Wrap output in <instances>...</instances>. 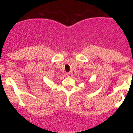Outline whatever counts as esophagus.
<instances>
[{"mask_svg": "<svg viewBox=\"0 0 133 133\" xmlns=\"http://www.w3.org/2000/svg\"><path fill=\"white\" fill-rule=\"evenodd\" d=\"M66 75H67V76H68V77H72L73 73L72 72H68V73H67Z\"/></svg>", "mask_w": 133, "mask_h": 133, "instance_id": "1", "label": "esophagus"}]
</instances>
